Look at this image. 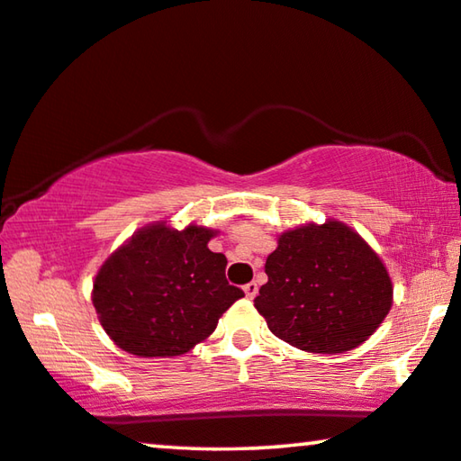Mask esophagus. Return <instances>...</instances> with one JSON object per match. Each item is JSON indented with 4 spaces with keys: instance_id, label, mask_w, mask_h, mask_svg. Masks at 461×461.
<instances>
[{
    "instance_id": "obj_1",
    "label": "esophagus",
    "mask_w": 461,
    "mask_h": 461,
    "mask_svg": "<svg viewBox=\"0 0 461 461\" xmlns=\"http://www.w3.org/2000/svg\"><path fill=\"white\" fill-rule=\"evenodd\" d=\"M244 294H246V297H250V299L257 297V294H258V283H257V281L246 283V285H244Z\"/></svg>"
}]
</instances>
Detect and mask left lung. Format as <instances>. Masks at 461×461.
Returning <instances> with one entry per match:
<instances>
[{
	"instance_id": "obj_1",
	"label": "left lung",
	"mask_w": 461,
	"mask_h": 461,
	"mask_svg": "<svg viewBox=\"0 0 461 461\" xmlns=\"http://www.w3.org/2000/svg\"><path fill=\"white\" fill-rule=\"evenodd\" d=\"M254 305L270 332L308 353H345L375 332L392 308L377 254L345 223L303 225L268 254Z\"/></svg>"
}]
</instances>
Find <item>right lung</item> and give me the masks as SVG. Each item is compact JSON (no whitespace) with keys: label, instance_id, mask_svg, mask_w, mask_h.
<instances>
[{"label":"right lung","instance_id":"add662e5","mask_svg":"<svg viewBox=\"0 0 461 461\" xmlns=\"http://www.w3.org/2000/svg\"><path fill=\"white\" fill-rule=\"evenodd\" d=\"M213 231L149 225L116 250L94 281V308L108 336L139 357H176L215 330L244 291L225 279L228 258L211 252Z\"/></svg>","mask_w":461,"mask_h":461}]
</instances>
